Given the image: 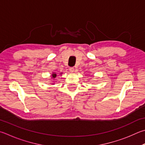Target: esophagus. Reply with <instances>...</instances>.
Instances as JSON below:
<instances>
[{"label": "esophagus", "instance_id": "34e87169", "mask_svg": "<svg viewBox=\"0 0 145 145\" xmlns=\"http://www.w3.org/2000/svg\"><path fill=\"white\" fill-rule=\"evenodd\" d=\"M70 72H74V70H75V68H73V67H71V68H70Z\"/></svg>", "mask_w": 145, "mask_h": 145}]
</instances>
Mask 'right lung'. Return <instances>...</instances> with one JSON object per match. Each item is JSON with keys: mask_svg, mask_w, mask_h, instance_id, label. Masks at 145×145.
<instances>
[{"mask_svg": "<svg viewBox=\"0 0 145 145\" xmlns=\"http://www.w3.org/2000/svg\"><path fill=\"white\" fill-rule=\"evenodd\" d=\"M56 73H52V78H56Z\"/></svg>", "mask_w": 145, "mask_h": 145, "instance_id": "obj_1", "label": "right lung"}]
</instances>
